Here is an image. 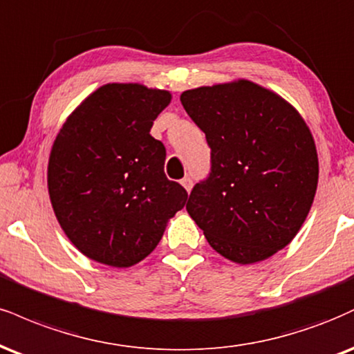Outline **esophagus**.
I'll list each match as a JSON object with an SVG mask.
<instances>
[{"mask_svg": "<svg viewBox=\"0 0 354 354\" xmlns=\"http://www.w3.org/2000/svg\"><path fill=\"white\" fill-rule=\"evenodd\" d=\"M181 185L185 186V189L189 193L191 188H193V180H191L189 176H185V178H183V180H181Z\"/></svg>", "mask_w": 354, "mask_h": 354, "instance_id": "obj_1", "label": "esophagus"}]
</instances>
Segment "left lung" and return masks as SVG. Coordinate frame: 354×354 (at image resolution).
<instances>
[{"instance_id": "obj_1", "label": "left lung", "mask_w": 354, "mask_h": 354, "mask_svg": "<svg viewBox=\"0 0 354 354\" xmlns=\"http://www.w3.org/2000/svg\"><path fill=\"white\" fill-rule=\"evenodd\" d=\"M181 104L211 148L189 216L229 261L269 259L297 236L317 193L310 129L288 102L250 80L186 91Z\"/></svg>"}]
</instances>
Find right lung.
<instances>
[{
	"label": "right lung",
	"mask_w": 354,
	"mask_h": 354,
	"mask_svg": "<svg viewBox=\"0 0 354 354\" xmlns=\"http://www.w3.org/2000/svg\"><path fill=\"white\" fill-rule=\"evenodd\" d=\"M171 93L102 85L55 136L48 188L62 231L84 255L131 267L153 252L188 193L165 174V145L150 135Z\"/></svg>",
	"instance_id": "right-lung-1"
}]
</instances>
